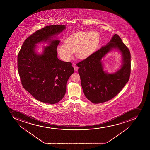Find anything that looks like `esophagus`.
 I'll return each instance as SVG.
<instances>
[{
  "mask_svg": "<svg viewBox=\"0 0 150 150\" xmlns=\"http://www.w3.org/2000/svg\"><path fill=\"white\" fill-rule=\"evenodd\" d=\"M74 70H75V71H77L78 69V67H77V66H75V65H74Z\"/></svg>",
  "mask_w": 150,
  "mask_h": 150,
  "instance_id": "esophagus-1",
  "label": "esophagus"
}]
</instances>
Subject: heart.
<instances>
[{"label": "heart", "instance_id": "b5f03b06", "mask_svg": "<svg viewBox=\"0 0 150 150\" xmlns=\"http://www.w3.org/2000/svg\"><path fill=\"white\" fill-rule=\"evenodd\" d=\"M100 43V36L97 32H76L65 39L64 43L58 45V53L61 58L68 61L75 53L80 59H85L92 55Z\"/></svg>", "mask_w": 150, "mask_h": 150}]
</instances>
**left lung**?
<instances>
[{"label":"left lung","instance_id":"left-lung-1","mask_svg":"<svg viewBox=\"0 0 150 150\" xmlns=\"http://www.w3.org/2000/svg\"><path fill=\"white\" fill-rule=\"evenodd\" d=\"M113 49H118L122 56L121 68L110 74L103 70L101 59ZM85 96L94 104L109 101L117 95L128 83L131 74L129 49L117 34L101 49L77 64Z\"/></svg>","mask_w":150,"mask_h":150}]
</instances>
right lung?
<instances>
[{"mask_svg": "<svg viewBox=\"0 0 150 150\" xmlns=\"http://www.w3.org/2000/svg\"><path fill=\"white\" fill-rule=\"evenodd\" d=\"M65 25H50L38 30L26 39L18 55V69L24 88L36 99L47 104L59 102L65 95L67 83L74 73L70 62L59 60L57 48L59 40L53 39ZM49 42L42 54L35 51V45Z\"/></svg>", "mask_w": 150, "mask_h": 150, "instance_id": "1", "label": "right lung"}]
</instances>
